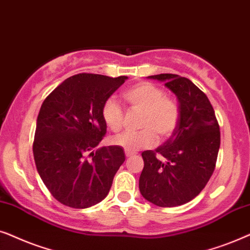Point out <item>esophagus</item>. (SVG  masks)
<instances>
[{
  "instance_id": "34e87169",
  "label": "esophagus",
  "mask_w": 250,
  "mask_h": 250,
  "mask_svg": "<svg viewBox=\"0 0 250 250\" xmlns=\"http://www.w3.org/2000/svg\"><path fill=\"white\" fill-rule=\"evenodd\" d=\"M132 155H135L134 153H132V152H128V151H125V156H127V158H130V156H132Z\"/></svg>"
}]
</instances>
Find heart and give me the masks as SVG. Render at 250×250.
I'll return each instance as SVG.
<instances>
[{"label": "heart", "instance_id": "1", "mask_svg": "<svg viewBox=\"0 0 250 250\" xmlns=\"http://www.w3.org/2000/svg\"><path fill=\"white\" fill-rule=\"evenodd\" d=\"M123 98L131 107L143 111L139 131H129L116 136L113 143L128 152L151 147L159 138L166 139L175 131L179 121V108L174 99L149 82H141L123 92ZM102 116L112 131H119L123 125V111L115 99L104 103Z\"/></svg>", "mask_w": 250, "mask_h": 250}]
</instances>
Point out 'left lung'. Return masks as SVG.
<instances>
[{"mask_svg":"<svg viewBox=\"0 0 250 250\" xmlns=\"http://www.w3.org/2000/svg\"><path fill=\"white\" fill-rule=\"evenodd\" d=\"M178 99L179 121L171 137L142 153L139 191L159 207H176L200 193L215 170L221 131L207 96L191 80L176 74L151 75Z\"/></svg>","mask_w":250,"mask_h":250,"instance_id":"1","label":"left lung"}]
</instances>
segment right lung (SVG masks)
<instances>
[{"label":"right lung","instance_id":"1","mask_svg":"<svg viewBox=\"0 0 250 250\" xmlns=\"http://www.w3.org/2000/svg\"><path fill=\"white\" fill-rule=\"evenodd\" d=\"M127 79L71 76L40 108L33 143L36 169L52 197L67 207L89 208L105 199L125 162L118 145L94 149L106 134L103 105Z\"/></svg>","mask_w":250,"mask_h":250}]
</instances>
